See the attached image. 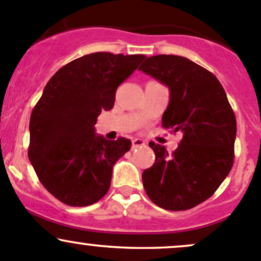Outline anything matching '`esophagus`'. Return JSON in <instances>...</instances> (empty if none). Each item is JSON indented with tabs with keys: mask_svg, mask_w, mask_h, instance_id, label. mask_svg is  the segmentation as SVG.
Listing matches in <instances>:
<instances>
[{
	"mask_svg": "<svg viewBox=\"0 0 261 261\" xmlns=\"http://www.w3.org/2000/svg\"><path fill=\"white\" fill-rule=\"evenodd\" d=\"M145 146V141L143 139H134L133 140V149H138V147H143Z\"/></svg>",
	"mask_w": 261,
	"mask_h": 261,
	"instance_id": "34e87169",
	"label": "esophagus"
}]
</instances>
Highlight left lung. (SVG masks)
Masks as SVG:
<instances>
[{
    "mask_svg": "<svg viewBox=\"0 0 261 261\" xmlns=\"http://www.w3.org/2000/svg\"><path fill=\"white\" fill-rule=\"evenodd\" d=\"M139 69L168 86L162 125L183 135L177 149L155 143V163L143 172L147 197L169 211H186L217 191L233 164L236 117L215 74L187 58L154 55Z\"/></svg>",
    "mask_w": 261,
    "mask_h": 261,
    "instance_id": "8db88e82",
    "label": "left lung"
}]
</instances>
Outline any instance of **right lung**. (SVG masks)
<instances>
[{"instance_id":"1","label":"right lung","mask_w":261,"mask_h":261,"mask_svg":"<svg viewBox=\"0 0 261 261\" xmlns=\"http://www.w3.org/2000/svg\"><path fill=\"white\" fill-rule=\"evenodd\" d=\"M145 55L92 53L60 68L46 83L30 117L28 155L39 180L63 203L84 207L109 192L126 138L94 133L97 117L114 107L116 89Z\"/></svg>"}]
</instances>
